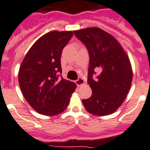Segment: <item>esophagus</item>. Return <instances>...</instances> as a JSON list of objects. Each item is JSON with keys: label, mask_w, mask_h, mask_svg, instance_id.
<instances>
[{"label": "esophagus", "mask_w": 150, "mask_h": 150, "mask_svg": "<svg viewBox=\"0 0 150 150\" xmlns=\"http://www.w3.org/2000/svg\"><path fill=\"white\" fill-rule=\"evenodd\" d=\"M75 84H76L78 86H81V85H82V84H85V81H84L83 79H81V78H79V79L75 81Z\"/></svg>", "instance_id": "esophagus-1"}]
</instances>
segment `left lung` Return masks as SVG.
Masks as SVG:
<instances>
[{
    "instance_id": "1",
    "label": "left lung",
    "mask_w": 150,
    "mask_h": 150,
    "mask_svg": "<svg viewBox=\"0 0 150 150\" xmlns=\"http://www.w3.org/2000/svg\"><path fill=\"white\" fill-rule=\"evenodd\" d=\"M88 48L90 57L88 83L91 97L83 100L86 110L103 116L115 112L126 99L131 88L133 71L130 59L112 35L97 27L74 31ZM98 72L97 79L93 75Z\"/></svg>"
}]
</instances>
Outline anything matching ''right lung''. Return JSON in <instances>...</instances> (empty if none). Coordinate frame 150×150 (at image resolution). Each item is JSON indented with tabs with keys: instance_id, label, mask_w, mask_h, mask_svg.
Here are the masks:
<instances>
[{
	"instance_id": "obj_1",
	"label": "right lung",
	"mask_w": 150,
	"mask_h": 150,
	"mask_svg": "<svg viewBox=\"0 0 150 150\" xmlns=\"http://www.w3.org/2000/svg\"><path fill=\"white\" fill-rule=\"evenodd\" d=\"M73 35L71 31H52L38 38L30 48L19 70V84L25 99L44 115L62 112L77 85L59 79L60 57Z\"/></svg>"
}]
</instances>
